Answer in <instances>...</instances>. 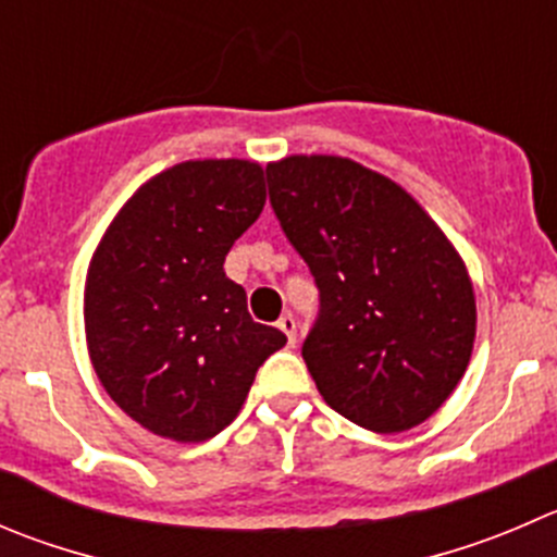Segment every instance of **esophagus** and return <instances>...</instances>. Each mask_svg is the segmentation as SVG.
<instances>
[{
  "mask_svg": "<svg viewBox=\"0 0 557 557\" xmlns=\"http://www.w3.org/2000/svg\"><path fill=\"white\" fill-rule=\"evenodd\" d=\"M277 329L285 334V337H288V345H290V348H294V343H296V321H294V315H283V318H280Z\"/></svg>",
  "mask_w": 557,
  "mask_h": 557,
  "instance_id": "34e87169",
  "label": "esophagus"
}]
</instances>
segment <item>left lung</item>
<instances>
[{
	"instance_id": "1",
	"label": "left lung",
	"mask_w": 557,
	"mask_h": 557,
	"mask_svg": "<svg viewBox=\"0 0 557 557\" xmlns=\"http://www.w3.org/2000/svg\"><path fill=\"white\" fill-rule=\"evenodd\" d=\"M267 174L274 214L321 290L301 345L321 397L372 433L422 424L471 361L466 261L408 190L356 160L290 154Z\"/></svg>"
}]
</instances>
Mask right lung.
<instances>
[{
  "instance_id": "add662e5",
  "label": "right lung",
  "mask_w": 557,
  "mask_h": 557,
  "mask_svg": "<svg viewBox=\"0 0 557 557\" xmlns=\"http://www.w3.org/2000/svg\"><path fill=\"white\" fill-rule=\"evenodd\" d=\"M267 203L252 160H187L127 198L84 288L91 367L149 433L201 444L228 428L285 334L256 323L225 256Z\"/></svg>"
}]
</instances>
